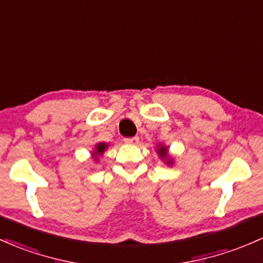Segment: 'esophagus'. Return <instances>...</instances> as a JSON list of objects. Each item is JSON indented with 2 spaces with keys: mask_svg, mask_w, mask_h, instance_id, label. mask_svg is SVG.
<instances>
[{
  "mask_svg": "<svg viewBox=\"0 0 263 263\" xmlns=\"http://www.w3.org/2000/svg\"><path fill=\"white\" fill-rule=\"evenodd\" d=\"M125 143H127V145H137L138 141H140V138L138 137H131V138H125Z\"/></svg>",
  "mask_w": 263,
  "mask_h": 263,
  "instance_id": "obj_1",
  "label": "esophagus"
}]
</instances>
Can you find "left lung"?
I'll use <instances>...</instances> for the list:
<instances>
[{
	"instance_id": "1",
	"label": "left lung",
	"mask_w": 263,
	"mask_h": 263,
	"mask_svg": "<svg viewBox=\"0 0 263 263\" xmlns=\"http://www.w3.org/2000/svg\"><path fill=\"white\" fill-rule=\"evenodd\" d=\"M157 155H158V157H160L161 160H162L163 162L167 164V166H172V164L175 163L172 156L168 154V147H167L166 145H163V143H158Z\"/></svg>"
}]
</instances>
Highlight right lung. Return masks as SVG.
Listing matches in <instances>:
<instances>
[{
	"instance_id": "obj_1",
	"label": "right lung",
	"mask_w": 263,
	"mask_h": 263,
	"mask_svg": "<svg viewBox=\"0 0 263 263\" xmlns=\"http://www.w3.org/2000/svg\"><path fill=\"white\" fill-rule=\"evenodd\" d=\"M108 148V143L107 142H99L95 145V148L92 149L91 156L93 158V162H99L101 156H103L106 149Z\"/></svg>"
}]
</instances>
